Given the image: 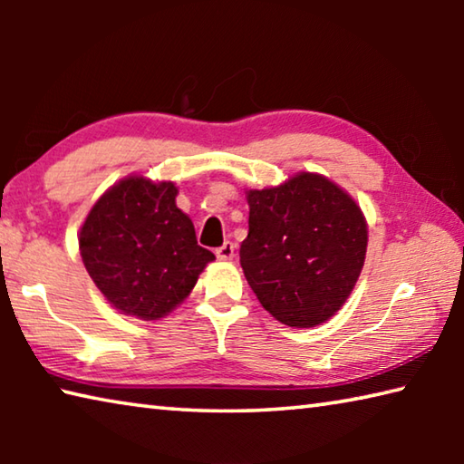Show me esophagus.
Here are the masks:
<instances>
[{
	"label": "esophagus",
	"mask_w": 464,
	"mask_h": 464,
	"mask_svg": "<svg viewBox=\"0 0 464 464\" xmlns=\"http://www.w3.org/2000/svg\"><path fill=\"white\" fill-rule=\"evenodd\" d=\"M215 254H217L218 260H225V262L233 260V257H235V243H231V241H225L223 246L215 251Z\"/></svg>",
	"instance_id": "obj_1"
}]
</instances>
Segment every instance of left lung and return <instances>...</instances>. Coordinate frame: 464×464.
<instances>
[{"mask_svg": "<svg viewBox=\"0 0 464 464\" xmlns=\"http://www.w3.org/2000/svg\"><path fill=\"white\" fill-rule=\"evenodd\" d=\"M249 233L239 257L262 307L288 327H315L348 301L362 272L368 227L352 196L301 171L247 190Z\"/></svg>", "mask_w": 464, "mask_h": 464, "instance_id": "8db88e82", "label": "left lung"}]
</instances>
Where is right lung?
<instances>
[{
  "instance_id": "right-lung-1",
  "label": "right lung",
  "mask_w": 464,
  "mask_h": 464,
  "mask_svg": "<svg viewBox=\"0 0 464 464\" xmlns=\"http://www.w3.org/2000/svg\"><path fill=\"white\" fill-rule=\"evenodd\" d=\"M174 182L129 176L100 196L80 231L85 270L122 315L166 317L215 260L176 207Z\"/></svg>"
}]
</instances>
